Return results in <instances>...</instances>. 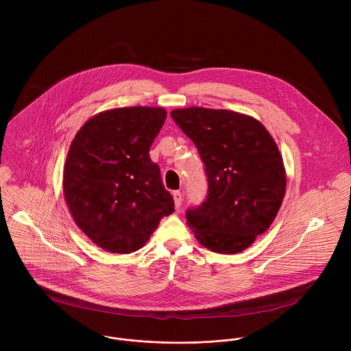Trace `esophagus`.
<instances>
[{"label": "esophagus", "mask_w": 351, "mask_h": 351, "mask_svg": "<svg viewBox=\"0 0 351 351\" xmlns=\"http://www.w3.org/2000/svg\"><path fill=\"white\" fill-rule=\"evenodd\" d=\"M173 199H174L176 208H180V206H181V204H182V193H181V192H178V191H176V192L173 193Z\"/></svg>", "instance_id": "1"}]
</instances>
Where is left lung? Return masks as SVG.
<instances>
[{
    "instance_id": "obj_1",
    "label": "left lung",
    "mask_w": 351,
    "mask_h": 351,
    "mask_svg": "<svg viewBox=\"0 0 351 351\" xmlns=\"http://www.w3.org/2000/svg\"><path fill=\"white\" fill-rule=\"evenodd\" d=\"M170 114L196 145L208 177L206 200L188 209V226L208 250H246L271 226L285 196L274 139L261 121L234 110L191 106Z\"/></svg>"
}]
</instances>
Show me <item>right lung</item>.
<instances>
[{
	"instance_id": "1",
	"label": "right lung",
	"mask_w": 351,
	"mask_h": 351,
	"mask_svg": "<svg viewBox=\"0 0 351 351\" xmlns=\"http://www.w3.org/2000/svg\"><path fill=\"white\" fill-rule=\"evenodd\" d=\"M156 106L108 109L73 139L63 169V196L75 224L102 250L142 249L160 219L174 212L149 151L165 120Z\"/></svg>"
}]
</instances>
